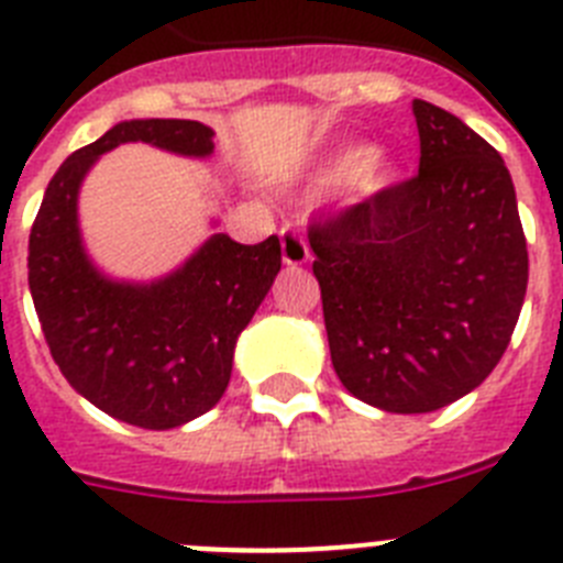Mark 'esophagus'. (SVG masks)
<instances>
[{
    "label": "esophagus",
    "mask_w": 563,
    "mask_h": 563,
    "mask_svg": "<svg viewBox=\"0 0 563 563\" xmlns=\"http://www.w3.org/2000/svg\"><path fill=\"white\" fill-rule=\"evenodd\" d=\"M282 258H285V265L298 267L305 265L307 258H310V245H307V239L296 231V228H282Z\"/></svg>",
    "instance_id": "34e87169"
}]
</instances>
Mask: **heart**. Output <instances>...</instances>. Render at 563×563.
<instances>
[{
  "label": "heart",
  "mask_w": 563,
  "mask_h": 563,
  "mask_svg": "<svg viewBox=\"0 0 563 563\" xmlns=\"http://www.w3.org/2000/svg\"><path fill=\"white\" fill-rule=\"evenodd\" d=\"M389 166L380 157H372L369 148H350V152L338 154L335 161L327 166L324 183L327 186H335V183L346 180V177H355L357 188L363 194H375L389 183Z\"/></svg>",
  "instance_id": "obj_1"
}]
</instances>
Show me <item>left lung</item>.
Returning <instances> with one entry per match:
<instances>
[{
	"instance_id": "obj_1",
	"label": "left lung",
	"mask_w": 563,
	"mask_h": 563,
	"mask_svg": "<svg viewBox=\"0 0 563 563\" xmlns=\"http://www.w3.org/2000/svg\"><path fill=\"white\" fill-rule=\"evenodd\" d=\"M420 172L310 222L338 377L357 400L426 415L505 355L527 292L510 172L471 126L417 98Z\"/></svg>"
}]
</instances>
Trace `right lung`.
<instances>
[{
	"label": "right lung",
	"instance_id": "1",
	"mask_svg": "<svg viewBox=\"0 0 563 563\" xmlns=\"http://www.w3.org/2000/svg\"><path fill=\"white\" fill-rule=\"evenodd\" d=\"M143 141L208 157L200 121H123L62 163L30 228L27 282L49 355L78 395L129 426L177 429L213 409L231 380L233 346L282 267L278 236L239 245L213 233L180 271L126 285L92 267L78 233V188L109 148Z\"/></svg>",
	"mask_w": 563,
	"mask_h": 563
}]
</instances>
